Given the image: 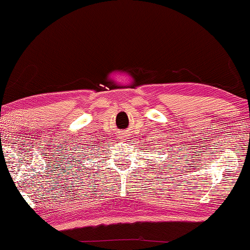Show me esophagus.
I'll return each instance as SVG.
<instances>
[{
  "mask_svg": "<svg viewBox=\"0 0 250 250\" xmlns=\"http://www.w3.org/2000/svg\"><path fill=\"white\" fill-rule=\"evenodd\" d=\"M125 138V136H121V139H124Z\"/></svg>",
  "mask_w": 250,
  "mask_h": 250,
  "instance_id": "34e87169",
  "label": "esophagus"
}]
</instances>
